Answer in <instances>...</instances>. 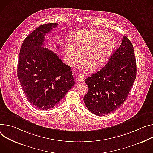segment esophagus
<instances>
[{"instance_id": "obj_1", "label": "esophagus", "mask_w": 153, "mask_h": 153, "mask_svg": "<svg viewBox=\"0 0 153 153\" xmlns=\"http://www.w3.org/2000/svg\"><path fill=\"white\" fill-rule=\"evenodd\" d=\"M85 80V76L84 74H80L79 76V78H78V81L79 82H84Z\"/></svg>"}]
</instances>
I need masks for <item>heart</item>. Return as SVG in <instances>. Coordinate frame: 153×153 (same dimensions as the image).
Instances as JSON below:
<instances>
[{
	"instance_id": "1",
	"label": "heart",
	"mask_w": 153,
	"mask_h": 153,
	"mask_svg": "<svg viewBox=\"0 0 153 153\" xmlns=\"http://www.w3.org/2000/svg\"><path fill=\"white\" fill-rule=\"evenodd\" d=\"M71 42H67L65 46L66 62L69 65L77 63L80 57L83 60L79 68L91 71L101 68L108 60L116 45L114 35L102 30L91 29L80 30L72 36Z\"/></svg>"
}]
</instances>
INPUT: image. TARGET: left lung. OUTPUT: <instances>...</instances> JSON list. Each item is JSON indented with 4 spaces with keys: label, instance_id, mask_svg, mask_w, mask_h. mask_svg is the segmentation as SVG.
<instances>
[{
    "label": "left lung",
    "instance_id": "8db88e82",
    "mask_svg": "<svg viewBox=\"0 0 153 153\" xmlns=\"http://www.w3.org/2000/svg\"><path fill=\"white\" fill-rule=\"evenodd\" d=\"M136 74L132 44L126 36H123L120 46L105 66L85 80L88 87L84 98L87 108L98 116L114 112L127 98Z\"/></svg>",
    "mask_w": 153,
    "mask_h": 153
}]
</instances>
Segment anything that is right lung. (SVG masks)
Segmentation results:
<instances>
[{"instance_id": "1", "label": "right lung", "mask_w": 153, "mask_h": 153, "mask_svg": "<svg viewBox=\"0 0 153 153\" xmlns=\"http://www.w3.org/2000/svg\"><path fill=\"white\" fill-rule=\"evenodd\" d=\"M57 25L39 26L25 38L20 49L18 77L26 98L39 110L56 105L75 84L71 68L43 47L46 34Z\"/></svg>"}]
</instances>
